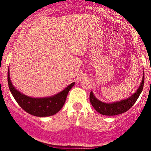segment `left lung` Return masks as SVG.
<instances>
[{
	"instance_id": "left-lung-1",
	"label": "left lung",
	"mask_w": 151,
	"mask_h": 151,
	"mask_svg": "<svg viewBox=\"0 0 151 151\" xmlns=\"http://www.w3.org/2000/svg\"><path fill=\"white\" fill-rule=\"evenodd\" d=\"M144 73V72H143ZM144 84V74H143L141 85L138 89L131 96H130L126 99H123L121 101L113 102V103H104L97 99L94 96L92 91L90 92L89 99L91 105L96 111L102 115L106 116H115L123 114L127 111L129 109L133 106V105L136 103L138 96L141 94Z\"/></svg>"
}]
</instances>
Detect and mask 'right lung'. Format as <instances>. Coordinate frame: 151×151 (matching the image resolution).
<instances>
[{"label": "right lung", "mask_w": 151, "mask_h": 151, "mask_svg": "<svg viewBox=\"0 0 151 151\" xmlns=\"http://www.w3.org/2000/svg\"><path fill=\"white\" fill-rule=\"evenodd\" d=\"M8 82L10 92L20 106L31 115L39 117L50 116L58 113L65 104L69 91L75 84L74 82L72 83L54 96L45 98H32L20 93L13 86L10 79L9 68L8 71Z\"/></svg>", "instance_id": "1"}]
</instances>
